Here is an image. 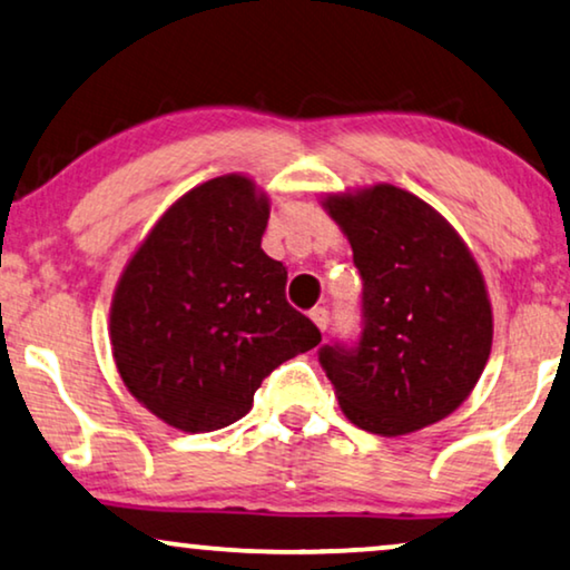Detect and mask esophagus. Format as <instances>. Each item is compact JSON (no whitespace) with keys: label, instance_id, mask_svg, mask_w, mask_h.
Masks as SVG:
<instances>
[{"label":"esophagus","instance_id":"34e87169","mask_svg":"<svg viewBox=\"0 0 570 570\" xmlns=\"http://www.w3.org/2000/svg\"><path fill=\"white\" fill-rule=\"evenodd\" d=\"M311 318H314V324L318 326V330H326V326H330V311H326V308H322V306H318V308H314V311H311Z\"/></svg>","mask_w":570,"mask_h":570}]
</instances>
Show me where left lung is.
Here are the masks:
<instances>
[{"instance_id": "obj_1", "label": "left lung", "mask_w": 570, "mask_h": 570, "mask_svg": "<svg viewBox=\"0 0 570 570\" xmlns=\"http://www.w3.org/2000/svg\"><path fill=\"white\" fill-rule=\"evenodd\" d=\"M324 207L363 279L357 337L318 347L342 412L379 435L439 423L470 396L493 345L470 248L431 205L389 184Z\"/></svg>"}]
</instances>
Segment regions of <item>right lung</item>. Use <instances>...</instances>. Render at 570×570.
<instances>
[{"label": "right lung", "instance_id": "obj_1", "mask_svg": "<svg viewBox=\"0 0 570 570\" xmlns=\"http://www.w3.org/2000/svg\"><path fill=\"white\" fill-rule=\"evenodd\" d=\"M269 205L246 176L184 194L131 256L111 303L124 384L186 433L236 423L277 365L322 342L262 252Z\"/></svg>", "mask_w": 570, "mask_h": 570}]
</instances>
